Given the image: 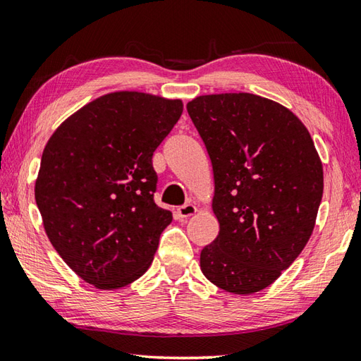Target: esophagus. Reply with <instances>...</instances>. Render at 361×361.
Instances as JSON below:
<instances>
[{
    "instance_id": "esophagus-1",
    "label": "esophagus",
    "mask_w": 361,
    "mask_h": 361,
    "mask_svg": "<svg viewBox=\"0 0 361 361\" xmlns=\"http://www.w3.org/2000/svg\"><path fill=\"white\" fill-rule=\"evenodd\" d=\"M178 214L179 216H182V219H188V216H192L196 214V206H193V204H183V206H180L178 209Z\"/></svg>"
}]
</instances>
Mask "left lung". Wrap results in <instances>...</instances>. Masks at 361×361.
Wrapping results in <instances>:
<instances>
[{
    "label": "left lung",
    "mask_w": 361,
    "mask_h": 361,
    "mask_svg": "<svg viewBox=\"0 0 361 361\" xmlns=\"http://www.w3.org/2000/svg\"><path fill=\"white\" fill-rule=\"evenodd\" d=\"M187 111L212 161L216 239L201 251L210 283L233 294L270 286L314 229L322 163L294 113L255 94H212Z\"/></svg>",
    "instance_id": "left-lung-1"
}]
</instances>
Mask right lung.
<instances>
[{
	"mask_svg": "<svg viewBox=\"0 0 361 361\" xmlns=\"http://www.w3.org/2000/svg\"><path fill=\"white\" fill-rule=\"evenodd\" d=\"M180 100L106 94L61 124L36 180L45 233L64 262L97 289L145 274L173 220L154 202V151L182 114Z\"/></svg>",
	"mask_w": 361,
	"mask_h": 361,
	"instance_id": "add662e5",
	"label": "right lung"
}]
</instances>
